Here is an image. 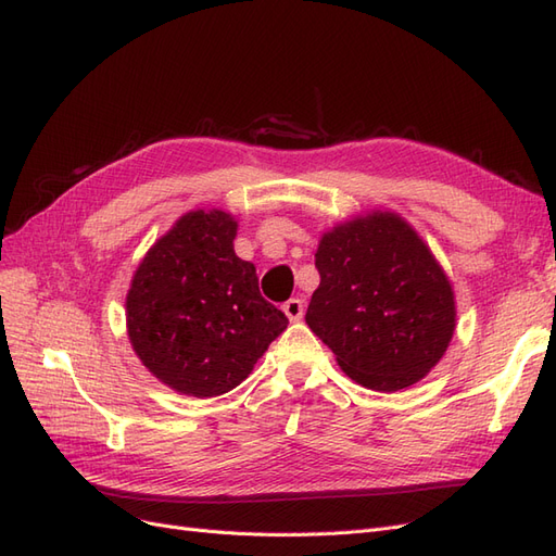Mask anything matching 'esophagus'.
I'll list each match as a JSON object with an SVG mask.
<instances>
[{
    "mask_svg": "<svg viewBox=\"0 0 556 556\" xmlns=\"http://www.w3.org/2000/svg\"><path fill=\"white\" fill-rule=\"evenodd\" d=\"M282 311H285V315H288L292 323H299L301 317H304V301L301 299H290V301H285L282 304Z\"/></svg>",
    "mask_w": 556,
    "mask_h": 556,
    "instance_id": "obj_1",
    "label": "esophagus"
}]
</instances>
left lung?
<instances>
[{"label":"left lung","mask_w":556,"mask_h":556,"mask_svg":"<svg viewBox=\"0 0 556 556\" xmlns=\"http://www.w3.org/2000/svg\"><path fill=\"white\" fill-rule=\"evenodd\" d=\"M306 323L343 374L376 392L425 378L452 341V285L417 231L390 211L336 225L315 252Z\"/></svg>","instance_id":"8db88e82"}]
</instances>
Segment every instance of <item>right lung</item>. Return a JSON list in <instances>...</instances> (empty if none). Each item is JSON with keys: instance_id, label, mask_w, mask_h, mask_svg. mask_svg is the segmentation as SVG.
<instances>
[{"instance_id": "right-lung-1", "label": "right lung", "mask_w": 556, "mask_h": 556, "mask_svg": "<svg viewBox=\"0 0 556 556\" xmlns=\"http://www.w3.org/2000/svg\"><path fill=\"white\" fill-rule=\"evenodd\" d=\"M239 223L190 211L146 252L127 292V333L172 390L206 399L241 384L288 317L260 294L255 264L233 252Z\"/></svg>"}]
</instances>
